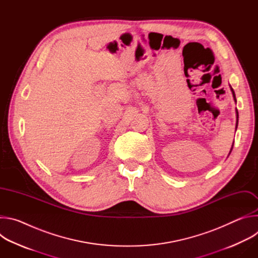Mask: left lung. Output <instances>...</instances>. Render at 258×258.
<instances>
[{
    "instance_id": "obj_1",
    "label": "left lung",
    "mask_w": 258,
    "mask_h": 258,
    "mask_svg": "<svg viewBox=\"0 0 258 258\" xmlns=\"http://www.w3.org/2000/svg\"><path fill=\"white\" fill-rule=\"evenodd\" d=\"M231 87V86H230ZM231 91H232V93H233V97H234V100H235V102H237V100H236V95H235V92H234V90H233V88L231 87ZM236 112H237V123H238V118H239V115H238V111L236 110ZM236 128H237V126H236ZM232 149H233V147H232ZM232 149H231V151H232ZM231 151H230V153H231Z\"/></svg>"
}]
</instances>
